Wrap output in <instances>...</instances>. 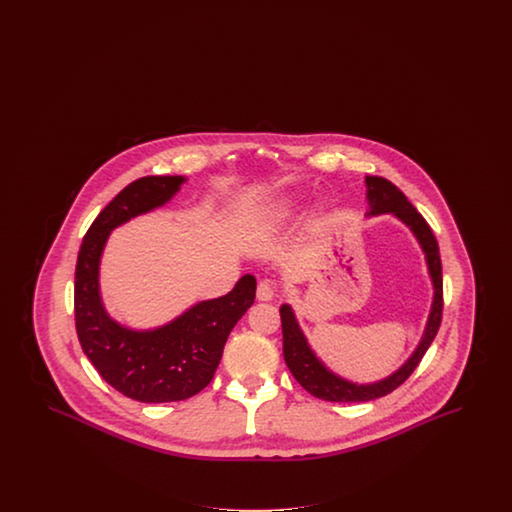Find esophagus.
Masks as SVG:
<instances>
[{
  "mask_svg": "<svg viewBox=\"0 0 512 512\" xmlns=\"http://www.w3.org/2000/svg\"><path fill=\"white\" fill-rule=\"evenodd\" d=\"M276 295V286L270 280H261L257 286V299L259 301H270Z\"/></svg>",
  "mask_w": 512,
  "mask_h": 512,
  "instance_id": "esophagus-1",
  "label": "esophagus"
}]
</instances>
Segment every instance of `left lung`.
<instances>
[{
	"label": "left lung",
	"instance_id": "8db88e82",
	"mask_svg": "<svg viewBox=\"0 0 512 512\" xmlns=\"http://www.w3.org/2000/svg\"><path fill=\"white\" fill-rule=\"evenodd\" d=\"M366 197L370 205L368 215H384L391 213L397 219L403 220L413 230L418 244L426 253V263L432 276L434 284V303L432 313L428 318L426 330L422 341L414 349L409 361L395 370L391 376L374 382V384H353L347 382L334 372H330L326 366L318 361L317 355L313 353L311 345L305 340L295 315L290 305L280 307V318H282V336H284V359L290 368L293 378L318 399L334 401V403H359V401H372L378 397L388 395L395 388H399L411 374L418 363L422 361L424 353L428 351L430 343L438 334L441 324V313H443V278H441V259H439V247L436 236L430 228L426 219L414 209L411 201L405 194L391 184L390 180L382 176H366Z\"/></svg>",
	"mask_w": 512,
	"mask_h": 512
}]
</instances>
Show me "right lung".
<instances>
[{
  "mask_svg": "<svg viewBox=\"0 0 512 512\" xmlns=\"http://www.w3.org/2000/svg\"><path fill=\"white\" fill-rule=\"evenodd\" d=\"M184 176H144L128 184L88 228L74 272V324L84 355L101 378L142 403L194 397L207 388L236 322L255 301L257 282L245 274L219 299L201 301L155 330L115 322L99 297V259L113 228L167 203Z\"/></svg>",
  "mask_w": 512,
  "mask_h": 512,
  "instance_id": "right-lung-1",
  "label": "right lung"
}]
</instances>
